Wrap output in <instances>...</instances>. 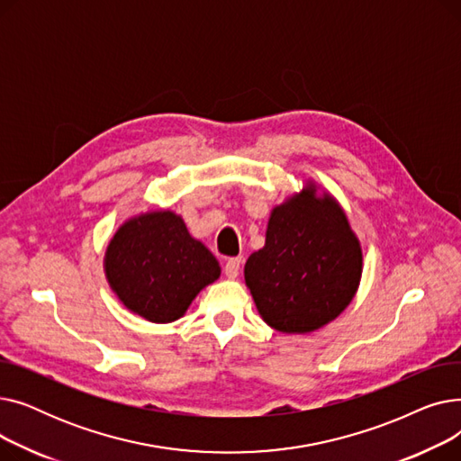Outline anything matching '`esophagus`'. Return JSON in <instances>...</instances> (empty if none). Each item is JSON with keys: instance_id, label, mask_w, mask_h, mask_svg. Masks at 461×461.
<instances>
[{"instance_id": "esophagus-1", "label": "esophagus", "mask_w": 461, "mask_h": 461, "mask_svg": "<svg viewBox=\"0 0 461 461\" xmlns=\"http://www.w3.org/2000/svg\"><path fill=\"white\" fill-rule=\"evenodd\" d=\"M240 265H243V256H239V258H230L228 261H226V267H224V275L228 276V278H237L239 276V271H240Z\"/></svg>"}]
</instances>
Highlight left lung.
<instances>
[{"label":"left lung","mask_w":461,"mask_h":461,"mask_svg":"<svg viewBox=\"0 0 461 461\" xmlns=\"http://www.w3.org/2000/svg\"><path fill=\"white\" fill-rule=\"evenodd\" d=\"M362 275V250L330 194L308 183L271 212L265 247L245 265V282L269 327L312 332L348 308Z\"/></svg>","instance_id":"8db88e82"}]
</instances>
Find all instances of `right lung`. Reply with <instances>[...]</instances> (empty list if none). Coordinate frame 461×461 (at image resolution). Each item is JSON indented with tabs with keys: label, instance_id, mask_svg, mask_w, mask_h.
Masks as SVG:
<instances>
[{
	"label": "right lung",
	"instance_id": "obj_1",
	"mask_svg": "<svg viewBox=\"0 0 461 461\" xmlns=\"http://www.w3.org/2000/svg\"><path fill=\"white\" fill-rule=\"evenodd\" d=\"M104 271L131 312L151 323H172L221 276V265L188 233L179 214L151 211L132 216L115 231Z\"/></svg>",
	"mask_w": 461,
	"mask_h": 461
}]
</instances>
